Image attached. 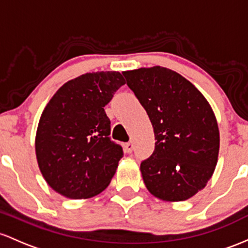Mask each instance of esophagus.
Returning a JSON list of instances; mask_svg holds the SVG:
<instances>
[{
	"label": "esophagus",
	"mask_w": 248,
	"mask_h": 248,
	"mask_svg": "<svg viewBox=\"0 0 248 248\" xmlns=\"http://www.w3.org/2000/svg\"><path fill=\"white\" fill-rule=\"evenodd\" d=\"M124 150H125V152H126V154H130V152H132V150H133V143H132V141H129V143L125 144Z\"/></svg>",
	"instance_id": "34e87169"
}]
</instances>
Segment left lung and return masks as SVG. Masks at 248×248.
I'll list each match as a JSON object with an SVG mask.
<instances>
[{"mask_svg":"<svg viewBox=\"0 0 248 248\" xmlns=\"http://www.w3.org/2000/svg\"><path fill=\"white\" fill-rule=\"evenodd\" d=\"M146 111L155 151L141 161L144 184L164 202H184L205 187L218 161L219 127L210 103L193 84L164 66L124 71Z\"/></svg>","mask_w":248,"mask_h":248,"instance_id":"1","label":"left lung"}]
</instances>
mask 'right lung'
Segmentation results:
<instances>
[{"label": "right lung", "instance_id": "1", "mask_svg": "<svg viewBox=\"0 0 248 248\" xmlns=\"http://www.w3.org/2000/svg\"><path fill=\"white\" fill-rule=\"evenodd\" d=\"M123 84L118 71L88 72L63 84L44 108L36 158L42 176L61 196L88 199L109 186L124 154L109 137L104 107Z\"/></svg>", "mask_w": 248, "mask_h": 248}]
</instances>
